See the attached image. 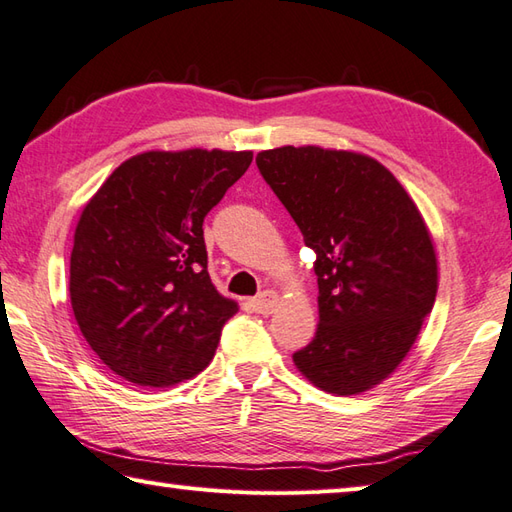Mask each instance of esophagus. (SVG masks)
<instances>
[{
    "mask_svg": "<svg viewBox=\"0 0 512 512\" xmlns=\"http://www.w3.org/2000/svg\"><path fill=\"white\" fill-rule=\"evenodd\" d=\"M279 303V295L275 290H264L262 295L253 299V310L257 314H273Z\"/></svg>",
    "mask_w": 512,
    "mask_h": 512,
    "instance_id": "34e87169",
    "label": "esophagus"
}]
</instances>
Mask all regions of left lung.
Listing matches in <instances>:
<instances>
[{"label": "left lung", "mask_w": 512, "mask_h": 512, "mask_svg": "<svg viewBox=\"0 0 512 512\" xmlns=\"http://www.w3.org/2000/svg\"><path fill=\"white\" fill-rule=\"evenodd\" d=\"M257 167L317 253V334L292 361L328 394H363L394 374L436 301L429 228L365 154L286 145L259 151Z\"/></svg>", "instance_id": "1"}]
</instances>
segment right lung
Here are the masks:
<instances>
[{
    "instance_id": "obj_1",
    "label": "right lung",
    "mask_w": 512,
    "mask_h": 512,
    "mask_svg": "<svg viewBox=\"0 0 512 512\" xmlns=\"http://www.w3.org/2000/svg\"><path fill=\"white\" fill-rule=\"evenodd\" d=\"M250 162L253 151H145L85 204L70 255L74 319L129 383L171 387L211 363L239 308L209 277L202 224Z\"/></svg>"
}]
</instances>
